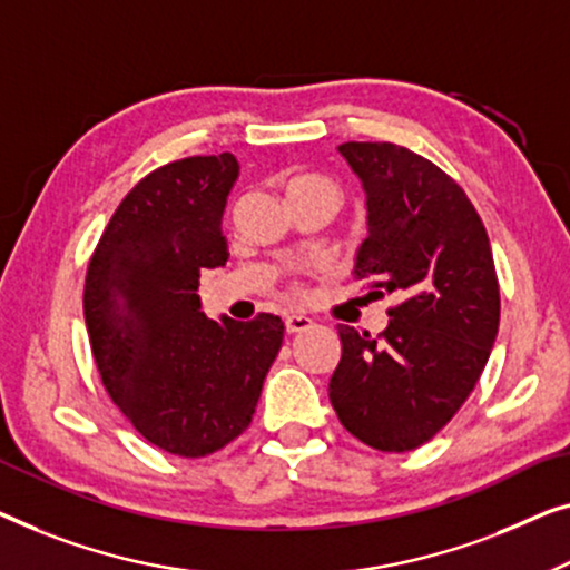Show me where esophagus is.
<instances>
[{
  "label": "esophagus",
  "instance_id": "34e87169",
  "mask_svg": "<svg viewBox=\"0 0 570 570\" xmlns=\"http://www.w3.org/2000/svg\"><path fill=\"white\" fill-rule=\"evenodd\" d=\"M284 325H286V333H288V335H294V333H304V331H309V327H312V320H309V317H304V315H286Z\"/></svg>",
  "mask_w": 570,
  "mask_h": 570
}]
</instances>
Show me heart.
<instances>
[{
	"label": "heart",
	"mask_w": 570,
	"mask_h": 570,
	"mask_svg": "<svg viewBox=\"0 0 570 570\" xmlns=\"http://www.w3.org/2000/svg\"><path fill=\"white\" fill-rule=\"evenodd\" d=\"M288 198H292V202H299V198H327V202L338 206L341 188H338V183L325 178V175L302 173V175H294V178L288 180ZM288 294L302 296L304 286L299 282H288Z\"/></svg>",
	"instance_id": "obj_1"
}]
</instances>
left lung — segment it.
<instances>
[{
  "label": "left lung",
  "instance_id": "8db88e82",
  "mask_svg": "<svg viewBox=\"0 0 570 570\" xmlns=\"http://www.w3.org/2000/svg\"><path fill=\"white\" fill-rule=\"evenodd\" d=\"M368 196L356 278L395 296L376 338L338 325L331 403L348 434L380 452L426 444L483 374L501 320L491 239L460 183L390 141H346Z\"/></svg>",
  "mask_w": 570,
  "mask_h": 570
}]
</instances>
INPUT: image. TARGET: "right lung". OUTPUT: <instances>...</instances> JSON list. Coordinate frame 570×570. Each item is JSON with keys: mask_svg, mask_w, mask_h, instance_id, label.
Wrapping results in <instances>:
<instances>
[{"mask_svg": "<svg viewBox=\"0 0 570 570\" xmlns=\"http://www.w3.org/2000/svg\"><path fill=\"white\" fill-rule=\"evenodd\" d=\"M229 151L167 163L110 216L85 276L92 358L126 421L165 452L206 456L250 426L284 341L276 315L208 320L202 268L229 258L222 214Z\"/></svg>", "mask_w": 570, "mask_h": 570, "instance_id": "add662e5", "label": "right lung"}]
</instances>
